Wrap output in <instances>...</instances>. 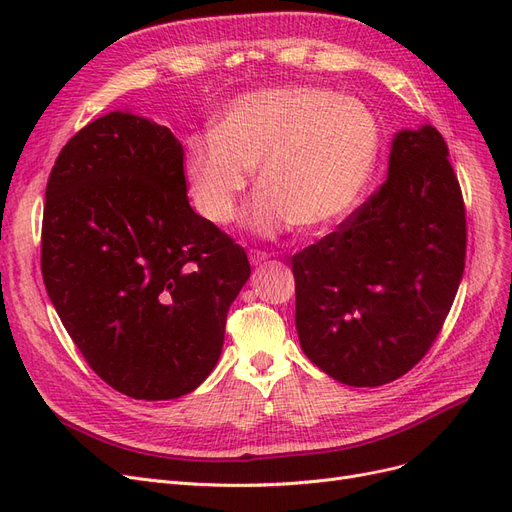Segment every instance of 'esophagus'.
I'll return each mask as SVG.
<instances>
[{"label":"esophagus","mask_w":512,"mask_h":512,"mask_svg":"<svg viewBox=\"0 0 512 512\" xmlns=\"http://www.w3.org/2000/svg\"><path fill=\"white\" fill-rule=\"evenodd\" d=\"M269 260V254L267 252H260V250H252L250 252V262L252 265H262V262Z\"/></svg>","instance_id":"1"}]
</instances>
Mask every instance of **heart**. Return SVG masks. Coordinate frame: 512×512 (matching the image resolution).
<instances>
[{
    "label": "heart",
    "instance_id": "1",
    "mask_svg": "<svg viewBox=\"0 0 512 512\" xmlns=\"http://www.w3.org/2000/svg\"><path fill=\"white\" fill-rule=\"evenodd\" d=\"M380 153V121L361 100L320 87L260 89L232 100L211 136H194L185 179L211 224L235 220L250 188L262 190L247 215L258 235L288 226L324 230L361 198Z\"/></svg>",
    "mask_w": 512,
    "mask_h": 512
}]
</instances>
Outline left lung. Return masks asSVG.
Returning <instances> with one entry per match:
<instances>
[{
    "instance_id": "1",
    "label": "left lung",
    "mask_w": 512,
    "mask_h": 512,
    "mask_svg": "<svg viewBox=\"0 0 512 512\" xmlns=\"http://www.w3.org/2000/svg\"><path fill=\"white\" fill-rule=\"evenodd\" d=\"M466 235L442 134L431 126L401 130L386 181L331 235L290 260L307 359L348 386L408 374L451 312Z\"/></svg>"
}]
</instances>
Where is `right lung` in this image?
I'll return each instance as SVG.
<instances>
[{
  "label": "right lung",
  "instance_id": "right-lung-1",
  "mask_svg": "<svg viewBox=\"0 0 512 512\" xmlns=\"http://www.w3.org/2000/svg\"><path fill=\"white\" fill-rule=\"evenodd\" d=\"M44 196V286L87 365L134 399L192 393L252 271L190 207L173 132L121 111L91 121L59 151Z\"/></svg>",
  "mask_w": 512,
  "mask_h": 512
}]
</instances>
